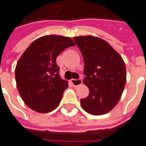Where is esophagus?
Wrapping results in <instances>:
<instances>
[{
	"label": "esophagus",
	"mask_w": 146,
	"mask_h": 146,
	"mask_svg": "<svg viewBox=\"0 0 146 146\" xmlns=\"http://www.w3.org/2000/svg\"><path fill=\"white\" fill-rule=\"evenodd\" d=\"M70 82L71 84L74 86H79L80 85H82V79H78V80H75V79H72L70 80Z\"/></svg>",
	"instance_id": "34e87169"
}]
</instances>
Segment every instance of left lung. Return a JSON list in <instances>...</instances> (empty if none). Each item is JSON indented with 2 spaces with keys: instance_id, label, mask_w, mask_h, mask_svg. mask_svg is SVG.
Segmentation results:
<instances>
[{
  "instance_id": "left-lung-1",
  "label": "left lung",
  "mask_w": 146,
  "mask_h": 146,
  "mask_svg": "<svg viewBox=\"0 0 146 146\" xmlns=\"http://www.w3.org/2000/svg\"><path fill=\"white\" fill-rule=\"evenodd\" d=\"M74 40L84 59L83 82L90 94L80 100L82 108L93 115L108 113L120 100L126 82L125 65L120 54L103 39L92 36Z\"/></svg>"
}]
</instances>
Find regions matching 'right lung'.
<instances>
[{
	"instance_id": "1",
	"label": "right lung",
	"mask_w": 146,
	"mask_h": 146,
	"mask_svg": "<svg viewBox=\"0 0 146 146\" xmlns=\"http://www.w3.org/2000/svg\"><path fill=\"white\" fill-rule=\"evenodd\" d=\"M74 46L70 37L49 35L35 40L21 55L15 76L19 94L28 107L48 113L59 106L68 82L60 76L56 58Z\"/></svg>"
}]
</instances>
